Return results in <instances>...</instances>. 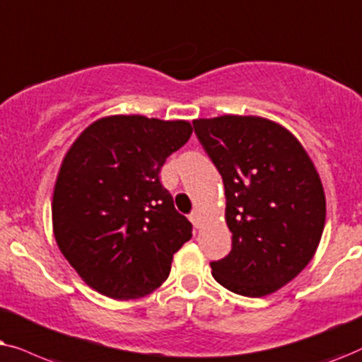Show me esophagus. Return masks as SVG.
<instances>
[{"mask_svg": "<svg viewBox=\"0 0 362 362\" xmlns=\"http://www.w3.org/2000/svg\"><path fill=\"white\" fill-rule=\"evenodd\" d=\"M200 218H202V216H200V211L199 210H194L190 214V221L197 226V228H200Z\"/></svg>", "mask_w": 362, "mask_h": 362, "instance_id": "1", "label": "esophagus"}]
</instances>
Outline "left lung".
I'll return each instance as SVG.
<instances>
[{"instance_id": "obj_1", "label": "left lung", "mask_w": 362, "mask_h": 362, "mask_svg": "<svg viewBox=\"0 0 362 362\" xmlns=\"http://www.w3.org/2000/svg\"><path fill=\"white\" fill-rule=\"evenodd\" d=\"M195 134L225 187L231 252L211 263L242 296L278 291L315 257L326 221L320 173L285 125L259 115L195 119Z\"/></svg>"}]
</instances>
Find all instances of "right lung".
I'll return each mask as SVG.
<instances>
[{"label": "right lung", "instance_id": "obj_1", "mask_svg": "<svg viewBox=\"0 0 362 362\" xmlns=\"http://www.w3.org/2000/svg\"><path fill=\"white\" fill-rule=\"evenodd\" d=\"M192 131L189 120L115 114L94 120L67 148L52 192V233L100 295L122 301L151 295L192 238L190 221L158 178Z\"/></svg>", "mask_w": 362, "mask_h": 362}]
</instances>
